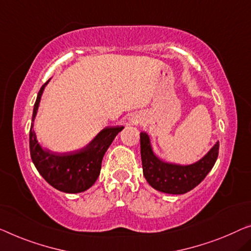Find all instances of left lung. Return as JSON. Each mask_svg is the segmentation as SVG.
<instances>
[{"mask_svg":"<svg viewBox=\"0 0 251 251\" xmlns=\"http://www.w3.org/2000/svg\"><path fill=\"white\" fill-rule=\"evenodd\" d=\"M141 158L143 175L149 185L159 192L181 195L200 185L212 170L219 155V141L203 158L192 164L166 162L153 151L148 133L141 132Z\"/></svg>","mask_w":251,"mask_h":251,"instance_id":"left-lung-1","label":"left lung"}]
</instances>
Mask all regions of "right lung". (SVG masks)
<instances>
[{
    "instance_id": "right-lung-1",
    "label": "right lung",
    "mask_w": 251,
    "mask_h": 251,
    "mask_svg": "<svg viewBox=\"0 0 251 251\" xmlns=\"http://www.w3.org/2000/svg\"><path fill=\"white\" fill-rule=\"evenodd\" d=\"M48 82L50 80L40 88L33 106L32 123L29 134L31 160L42 177L55 189L67 194L85 192L98 179L104 153L113 143L116 135L124 129V126L106 127L97 134L89 144L76 151L54 153L43 149L33 130V122Z\"/></svg>"
}]
</instances>
